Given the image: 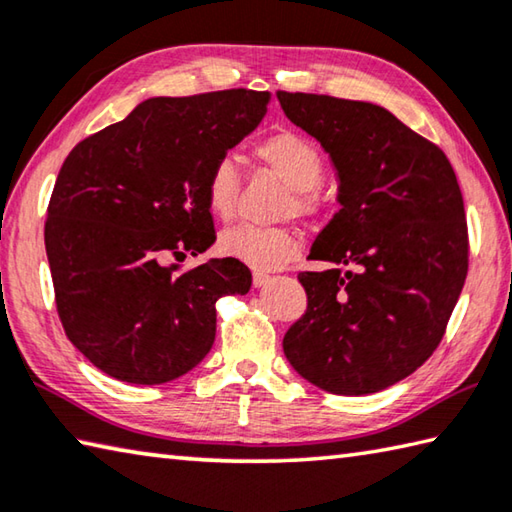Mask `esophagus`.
Returning <instances> with one entry per match:
<instances>
[{
    "mask_svg": "<svg viewBox=\"0 0 512 512\" xmlns=\"http://www.w3.org/2000/svg\"><path fill=\"white\" fill-rule=\"evenodd\" d=\"M271 280H273V277L266 275V273H253V286H255V288H262V286H266Z\"/></svg>",
    "mask_w": 512,
    "mask_h": 512,
    "instance_id": "obj_1",
    "label": "esophagus"
}]
</instances>
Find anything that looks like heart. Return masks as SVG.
<instances>
[{
	"label": "heart",
	"instance_id": "heart-1",
	"mask_svg": "<svg viewBox=\"0 0 512 512\" xmlns=\"http://www.w3.org/2000/svg\"><path fill=\"white\" fill-rule=\"evenodd\" d=\"M253 152L293 188L295 201L288 203V210H297L306 217L318 215L322 208L318 188L324 179V159L309 136L293 129H277L257 141ZM239 188L241 176L235 161L228 154L219 156L206 179V203L212 215L221 221L235 217ZM217 248L224 257L237 259L257 273L275 271L300 253L297 237L288 228L259 226H235L221 232Z\"/></svg>",
	"mask_w": 512,
	"mask_h": 512
}]
</instances>
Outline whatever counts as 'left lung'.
<instances>
[{
    "label": "left lung",
    "mask_w": 512,
    "mask_h": 512,
    "mask_svg": "<svg viewBox=\"0 0 512 512\" xmlns=\"http://www.w3.org/2000/svg\"><path fill=\"white\" fill-rule=\"evenodd\" d=\"M277 100L331 154L342 203L309 255L336 266L297 275L309 306L284 353L324 392H380L432 356L466 282L457 174L439 145L371 102L288 91Z\"/></svg>",
    "instance_id": "8db88e82"
}]
</instances>
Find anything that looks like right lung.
Instances as JSON below:
<instances>
[{
  "label": "right lung",
  "mask_w": 512,
  "mask_h": 512,
  "mask_svg": "<svg viewBox=\"0 0 512 512\" xmlns=\"http://www.w3.org/2000/svg\"><path fill=\"white\" fill-rule=\"evenodd\" d=\"M266 91L150 98L69 152L46 208L44 244L67 338L91 365L161 385L206 358L215 304L253 284L237 259L170 264L215 244L212 163L253 132Z\"/></svg>",
  "instance_id": "add662e5"
}]
</instances>
